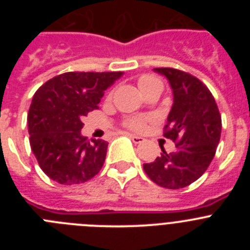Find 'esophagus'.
I'll list each match as a JSON object with an SVG mask.
<instances>
[{"label": "esophagus", "instance_id": "esophagus-1", "mask_svg": "<svg viewBox=\"0 0 250 250\" xmlns=\"http://www.w3.org/2000/svg\"><path fill=\"white\" fill-rule=\"evenodd\" d=\"M129 136H130V139H131V140H132V143H135V144H141V143H143V141L145 140V139L143 138V136L132 135V134H129Z\"/></svg>", "mask_w": 250, "mask_h": 250}]
</instances>
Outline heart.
Here are the masks:
<instances>
[{
	"label": "heart",
	"mask_w": 250,
	"mask_h": 250,
	"mask_svg": "<svg viewBox=\"0 0 250 250\" xmlns=\"http://www.w3.org/2000/svg\"><path fill=\"white\" fill-rule=\"evenodd\" d=\"M158 79H155V77L152 76H149V75H145V76L140 77V80H139V86L140 87H144V86L146 85H150V83H158ZM126 126L130 127V129L132 130H141L143 127H144V124H145V120L143 118H130L126 120Z\"/></svg>",
	"instance_id": "1"
}]
</instances>
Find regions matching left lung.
Segmentation results:
<instances>
[{
    "label": "left lung",
    "instance_id": "obj_1",
    "mask_svg": "<svg viewBox=\"0 0 250 250\" xmlns=\"http://www.w3.org/2000/svg\"><path fill=\"white\" fill-rule=\"evenodd\" d=\"M173 90V106L167 115L164 136L176 143V150L164 149L144 171L155 184L167 189L190 185L205 173L215 155L222 132V118L207 86L188 72L156 67Z\"/></svg>",
    "mask_w": 250,
    "mask_h": 250
}]
</instances>
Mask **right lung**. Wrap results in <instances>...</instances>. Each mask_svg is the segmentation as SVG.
<instances>
[{
  "instance_id": "add662e5",
  "label": "right lung",
  "mask_w": 250,
  "mask_h": 250,
  "mask_svg": "<svg viewBox=\"0 0 250 250\" xmlns=\"http://www.w3.org/2000/svg\"><path fill=\"white\" fill-rule=\"evenodd\" d=\"M123 72H65L34 95L27 115L30 145L43 173L63 185L85 183L101 170L109 143L81 135L95 109Z\"/></svg>"
}]
</instances>
